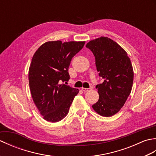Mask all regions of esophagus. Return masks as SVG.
<instances>
[{"label": "esophagus", "instance_id": "esophagus-1", "mask_svg": "<svg viewBox=\"0 0 156 156\" xmlns=\"http://www.w3.org/2000/svg\"><path fill=\"white\" fill-rule=\"evenodd\" d=\"M92 88V87H90V88H82V90H83L84 92H88V91H89L90 90H91V89Z\"/></svg>", "mask_w": 156, "mask_h": 156}]
</instances>
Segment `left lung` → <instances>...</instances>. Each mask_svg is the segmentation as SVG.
<instances>
[{"label": "left lung", "instance_id": "obj_1", "mask_svg": "<svg viewBox=\"0 0 156 156\" xmlns=\"http://www.w3.org/2000/svg\"><path fill=\"white\" fill-rule=\"evenodd\" d=\"M86 47L93 53L98 75L103 80L96 86L99 98L92 108L101 116L111 117L121 110L131 93L133 66L127 52L110 38L101 37Z\"/></svg>", "mask_w": 156, "mask_h": 156}]
</instances>
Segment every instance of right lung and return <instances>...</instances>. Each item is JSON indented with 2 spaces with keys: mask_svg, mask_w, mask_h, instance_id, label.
I'll list each match as a JSON object with an SVG mask.
<instances>
[{
  "mask_svg": "<svg viewBox=\"0 0 156 156\" xmlns=\"http://www.w3.org/2000/svg\"><path fill=\"white\" fill-rule=\"evenodd\" d=\"M85 41H48L41 45L33 56L29 69L31 96L45 120H62L78 89L62 82L68 81V68L72 58L84 47Z\"/></svg>",
  "mask_w": 156,
  "mask_h": 156,
  "instance_id": "right-lung-1",
  "label": "right lung"
}]
</instances>
